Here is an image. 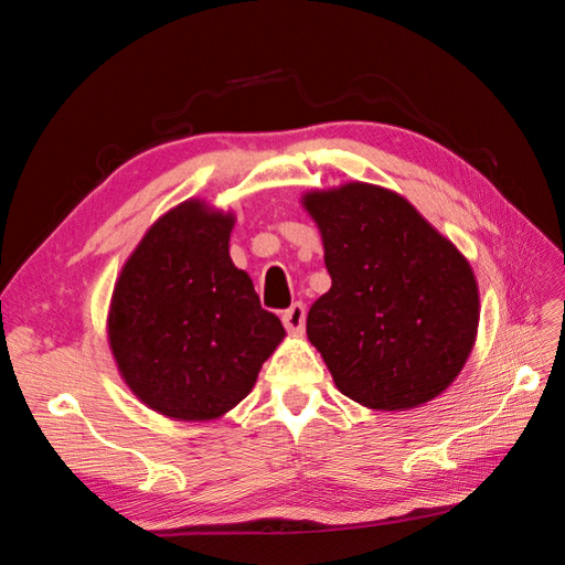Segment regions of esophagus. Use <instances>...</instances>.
<instances>
[{
	"instance_id": "esophagus-1",
	"label": "esophagus",
	"mask_w": 565,
	"mask_h": 565,
	"mask_svg": "<svg viewBox=\"0 0 565 565\" xmlns=\"http://www.w3.org/2000/svg\"><path fill=\"white\" fill-rule=\"evenodd\" d=\"M282 324L289 334H301L303 324H306V309L303 303H292L289 309L282 313Z\"/></svg>"
}]
</instances>
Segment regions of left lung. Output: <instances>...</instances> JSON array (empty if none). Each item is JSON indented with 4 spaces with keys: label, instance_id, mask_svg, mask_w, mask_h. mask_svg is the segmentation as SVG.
<instances>
[{
    "label": "left lung",
    "instance_id": "8db88e82",
    "mask_svg": "<svg viewBox=\"0 0 565 565\" xmlns=\"http://www.w3.org/2000/svg\"><path fill=\"white\" fill-rule=\"evenodd\" d=\"M332 287L306 318L337 388L367 409L440 396L476 344L478 282L452 241L388 188L349 181L301 195Z\"/></svg>",
    "mask_w": 565,
    "mask_h": 565
}]
</instances>
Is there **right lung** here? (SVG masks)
I'll use <instances>...</instances> for the list:
<instances>
[{
  "label": "right lung",
  "mask_w": 565,
  "mask_h": 565,
  "mask_svg": "<svg viewBox=\"0 0 565 565\" xmlns=\"http://www.w3.org/2000/svg\"><path fill=\"white\" fill-rule=\"evenodd\" d=\"M235 214L191 198L162 214L119 270L108 344L119 377L177 422L224 417L254 388L285 328L228 254Z\"/></svg>",
  "instance_id": "right-lung-1"
}]
</instances>
